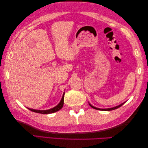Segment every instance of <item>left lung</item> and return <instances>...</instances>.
Segmentation results:
<instances>
[{
    "instance_id": "obj_1",
    "label": "left lung",
    "mask_w": 148,
    "mask_h": 148,
    "mask_svg": "<svg viewBox=\"0 0 148 148\" xmlns=\"http://www.w3.org/2000/svg\"><path fill=\"white\" fill-rule=\"evenodd\" d=\"M124 103H125V102H123V103H122V104H120V105H119V106H116V107H112V108H109V109H99V108H97V107H94V106H91L90 104H89V106H90L92 107V108L95 109H96V110H105V111H110V110H115V109H116L119 108V107H120L122 106L124 104Z\"/></svg>"
}]
</instances>
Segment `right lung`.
I'll return each instance as SVG.
<instances>
[{
    "mask_svg": "<svg viewBox=\"0 0 148 148\" xmlns=\"http://www.w3.org/2000/svg\"><path fill=\"white\" fill-rule=\"evenodd\" d=\"M64 95L65 92L64 93L63 96H62V98L59 102V104L56 107H53V108L51 109H48V110H35V109H31L29 108H28L29 110L31 111L34 112H36V113H39V114H52L53 112H56L59 111L60 110L62 107H63L64 106Z\"/></svg>",
    "mask_w": 148,
    "mask_h": 148,
    "instance_id": "1",
    "label": "right lung"
}]
</instances>
